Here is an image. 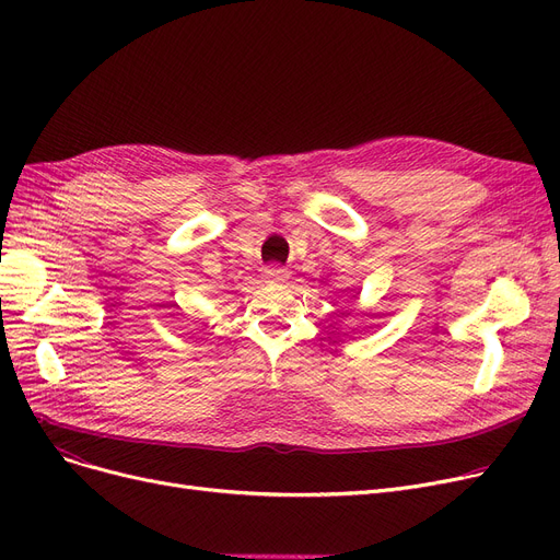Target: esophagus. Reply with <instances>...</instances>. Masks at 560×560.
Segmentation results:
<instances>
[{
    "label": "esophagus",
    "mask_w": 560,
    "mask_h": 560,
    "mask_svg": "<svg viewBox=\"0 0 560 560\" xmlns=\"http://www.w3.org/2000/svg\"><path fill=\"white\" fill-rule=\"evenodd\" d=\"M265 277H268L270 281H277V283H283V281H288V270H283V268H268L265 270Z\"/></svg>",
    "instance_id": "obj_1"
}]
</instances>
